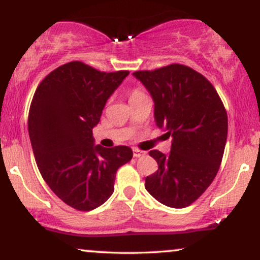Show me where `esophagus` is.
<instances>
[{
  "label": "esophagus",
  "instance_id": "obj_1",
  "mask_svg": "<svg viewBox=\"0 0 260 260\" xmlns=\"http://www.w3.org/2000/svg\"><path fill=\"white\" fill-rule=\"evenodd\" d=\"M144 154H145L144 151L138 150V149H133V156L134 157H140V156H143Z\"/></svg>",
  "mask_w": 260,
  "mask_h": 260
}]
</instances>
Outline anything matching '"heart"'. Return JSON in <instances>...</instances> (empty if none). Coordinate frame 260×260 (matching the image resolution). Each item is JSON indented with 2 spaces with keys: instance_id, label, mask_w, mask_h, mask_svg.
I'll return each mask as SVG.
<instances>
[{
  "instance_id": "heart-1",
  "label": "heart",
  "mask_w": 260,
  "mask_h": 260,
  "mask_svg": "<svg viewBox=\"0 0 260 260\" xmlns=\"http://www.w3.org/2000/svg\"><path fill=\"white\" fill-rule=\"evenodd\" d=\"M143 91L142 90H139V89H133L132 91H131V94H129V100H132V99H137V98H139V96H143Z\"/></svg>"
}]
</instances>
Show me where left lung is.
Returning <instances> with one entry per match:
<instances>
[{
	"instance_id": "8db88e82",
	"label": "left lung",
	"mask_w": 260,
	"mask_h": 260,
	"mask_svg": "<svg viewBox=\"0 0 260 260\" xmlns=\"http://www.w3.org/2000/svg\"><path fill=\"white\" fill-rule=\"evenodd\" d=\"M133 76L150 92L156 126L172 138L166 155L151 150L157 171L145 178V189L171 208H184L201 197L219 171L226 138L228 113L211 83L183 64Z\"/></svg>"
}]
</instances>
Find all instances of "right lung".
<instances>
[{
    "mask_svg": "<svg viewBox=\"0 0 260 260\" xmlns=\"http://www.w3.org/2000/svg\"><path fill=\"white\" fill-rule=\"evenodd\" d=\"M128 74L73 61L52 71L32 98L28 129L38 169L52 192L77 210L104 204L118 168L133 156L131 148H104L92 137L106 101Z\"/></svg>",
    "mask_w": 260,
    "mask_h": 260,
    "instance_id": "right-lung-1",
    "label": "right lung"
}]
</instances>
